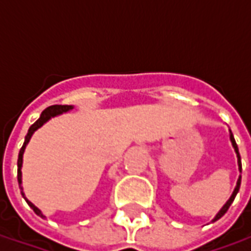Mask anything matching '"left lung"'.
Listing matches in <instances>:
<instances>
[{"instance_id":"8db88e82","label":"left lung","mask_w":251,"mask_h":251,"mask_svg":"<svg viewBox=\"0 0 251 251\" xmlns=\"http://www.w3.org/2000/svg\"><path fill=\"white\" fill-rule=\"evenodd\" d=\"M228 131H230V141H231L232 148H234V151H235V154H237L238 171H239V174H242V163H241V156H239V151H238V145H237V142H235V138H234V136H232L231 130H228ZM241 177H242V176L239 175V177H238V180H237V185H235V188H234V191H232V194H231V196H230V199L227 200L226 203L223 204V207H222L221 210L218 211V214H216V215H215V218H214V219L211 221V222H212V223H214V222L218 221V219H221L222 216H223V215H225V214H226L227 210L230 208V205H231V203H232V201H234V199H235V196H237L238 191H239V187H241Z\"/></svg>"}]
</instances>
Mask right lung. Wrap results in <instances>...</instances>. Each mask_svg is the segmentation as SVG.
Instances as JSON below:
<instances>
[{
	"label": "right lung",
	"instance_id": "add662e5",
	"mask_svg": "<svg viewBox=\"0 0 251 251\" xmlns=\"http://www.w3.org/2000/svg\"><path fill=\"white\" fill-rule=\"evenodd\" d=\"M74 109V106L72 104H55V106H50V107H47L43 113H41L40 118L36 121L33 125L30 126L29 130H28V134L25 136V141H24V145H23V148L20 149V153H19V160H17V180H19V185H20V189H21V195H23V198L25 199V201L28 203V205H29L32 210L35 211L36 215L41 216V218H44L46 219V215L41 212L40 208H37L30 200L26 199V196H25L24 194V189H23V172H21V168H23V157H24V152H25V148H26V145L29 144L30 138H32V136H33V133H35L37 129H40L41 126L44 125V124H47L48 121L51 120V118H53V117H57V115L60 114H64V113H68V111H71V110Z\"/></svg>",
	"mask_w": 251,
	"mask_h": 251
}]
</instances>
